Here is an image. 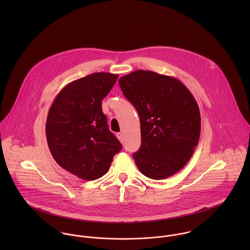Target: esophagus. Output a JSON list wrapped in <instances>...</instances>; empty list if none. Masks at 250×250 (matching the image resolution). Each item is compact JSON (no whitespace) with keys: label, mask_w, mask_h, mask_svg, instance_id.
I'll use <instances>...</instances> for the list:
<instances>
[{"label":"esophagus","mask_w":250,"mask_h":250,"mask_svg":"<svg viewBox=\"0 0 250 250\" xmlns=\"http://www.w3.org/2000/svg\"><path fill=\"white\" fill-rule=\"evenodd\" d=\"M116 137H117V139L120 141V143H123V134H122V133L116 134Z\"/></svg>","instance_id":"1"}]
</instances>
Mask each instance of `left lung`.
Instances as JSON below:
<instances>
[{
  "instance_id": "1",
  "label": "left lung",
  "mask_w": 250,
  "mask_h": 250,
  "mask_svg": "<svg viewBox=\"0 0 250 250\" xmlns=\"http://www.w3.org/2000/svg\"><path fill=\"white\" fill-rule=\"evenodd\" d=\"M124 96L140 115L142 145L133 158L140 171L154 180L181 170L198 144V105L178 79L137 70L119 79Z\"/></svg>"
}]
</instances>
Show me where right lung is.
Masks as SVG:
<instances>
[{
	"mask_svg": "<svg viewBox=\"0 0 250 250\" xmlns=\"http://www.w3.org/2000/svg\"><path fill=\"white\" fill-rule=\"evenodd\" d=\"M117 74L99 72L73 81L57 95L49 109L46 138L55 161L83 180L105 175L122 145L108 130L102 100Z\"/></svg>",
	"mask_w": 250,
	"mask_h": 250,
	"instance_id": "add662e5",
	"label": "right lung"
}]
</instances>
